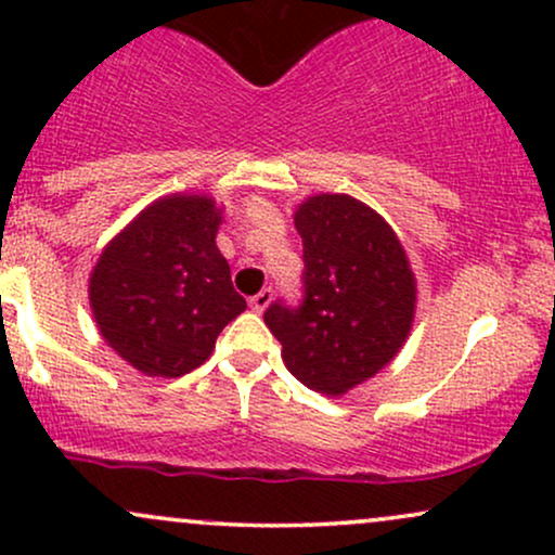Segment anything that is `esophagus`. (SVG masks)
Returning a JSON list of instances; mask_svg holds the SVG:
<instances>
[{
    "instance_id": "esophagus-1",
    "label": "esophagus",
    "mask_w": 555,
    "mask_h": 555,
    "mask_svg": "<svg viewBox=\"0 0 555 555\" xmlns=\"http://www.w3.org/2000/svg\"><path fill=\"white\" fill-rule=\"evenodd\" d=\"M271 299H273V292L266 286V289H260L256 297H250V308L256 310V313H263V310L271 305Z\"/></svg>"
}]
</instances>
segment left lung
<instances>
[{
	"mask_svg": "<svg viewBox=\"0 0 555 555\" xmlns=\"http://www.w3.org/2000/svg\"><path fill=\"white\" fill-rule=\"evenodd\" d=\"M305 297L273 302L266 326L299 384L341 397L399 354L415 323L417 282L388 221L344 193H318L295 211Z\"/></svg>",
	"mask_w": 555,
	"mask_h": 555,
	"instance_id": "obj_1",
	"label": "left lung"
}]
</instances>
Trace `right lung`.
Listing matches in <instances>:
<instances>
[{
	"label": "right lung",
	"mask_w": 555,
	"mask_h": 555,
	"mask_svg": "<svg viewBox=\"0 0 555 555\" xmlns=\"http://www.w3.org/2000/svg\"><path fill=\"white\" fill-rule=\"evenodd\" d=\"M221 211L211 195H164L95 260L88 279L95 326L143 375L180 378L201 367L216 336L247 308L216 247Z\"/></svg>",
	"instance_id": "right-lung-1"
}]
</instances>
